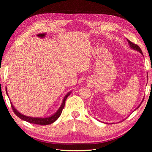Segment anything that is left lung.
I'll list each match as a JSON object with an SVG mask.
<instances>
[{
	"label": "left lung",
	"instance_id": "8db88e82",
	"mask_svg": "<svg viewBox=\"0 0 152 152\" xmlns=\"http://www.w3.org/2000/svg\"><path fill=\"white\" fill-rule=\"evenodd\" d=\"M127 41H128V43H129V46H130V47L131 48H133V49H134V50H137V51H139L140 53H141L142 54V50H141V49H140V48L138 46L137 44H135L134 43H133V42H131L129 40H128L127 39ZM141 105V104L138 106V107L137 108H139V106Z\"/></svg>",
	"mask_w": 152,
	"mask_h": 152
}]
</instances>
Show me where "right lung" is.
I'll list each match as a JSON object with an SVG mask.
<instances>
[{"label":"right lung","instance_id":"1","mask_svg":"<svg viewBox=\"0 0 152 152\" xmlns=\"http://www.w3.org/2000/svg\"><path fill=\"white\" fill-rule=\"evenodd\" d=\"M6 91V93H7V91ZM71 92H69V93H67V94L65 95V96L64 97V99L63 101L62 102V104L60 106L59 109L58 110L57 112L56 113H55L53 115H52L49 118H31V117H28V116L26 115H24L21 114H20L17 110H16L14 107V106H13L12 103L10 102L11 104V106H12V110L13 112H14V114L19 117L20 119H23V120L24 121H26L27 122H29L31 123V124H37V125H49L52 124L54 121H56L57 119L59 118V117L60 116V115L61 114V112L63 111V109L64 107V104H65V101L67 99L68 96L70 94ZM8 95V93H7Z\"/></svg>","mask_w":152,"mask_h":152}]
</instances>
